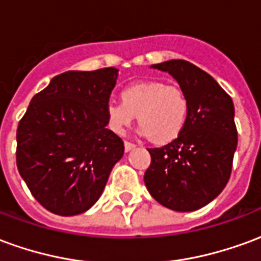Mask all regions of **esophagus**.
I'll list each match as a JSON object with an SVG mask.
<instances>
[{
    "label": "esophagus",
    "instance_id": "34e87169",
    "mask_svg": "<svg viewBox=\"0 0 261 261\" xmlns=\"http://www.w3.org/2000/svg\"><path fill=\"white\" fill-rule=\"evenodd\" d=\"M136 145L134 144H131V142H124V151L125 152H130L131 149H134Z\"/></svg>",
    "mask_w": 261,
    "mask_h": 261
}]
</instances>
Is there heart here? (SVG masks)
I'll use <instances>...</instances> for the list:
<instances>
[{"mask_svg": "<svg viewBox=\"0 0 261 261\" xmlns=\"http://www.w3.org/2000/svg\"><path fill=\"white\" fill-rule=\"evenodd\" d=\"M120 99L121 103L109 102L105 108L108 128L117 136L124 134L136 116L138 134L156 144L173 141L186 127L189 99L179 86L142 81L125 86Z\"/></svg>", "mask_w": 261, "mask_h": 261, "instance_id": "heart-1", "label": "heart"}]
</instances>
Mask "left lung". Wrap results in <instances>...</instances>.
I'll use <instances>...</instances> for the list:
<instances>
[{
	"label": "left lung",
	"mask_w": 261,
	"mask_h": 261,
	"mask_svg": "<svg viewBox=\"0 0 261 261\" xmlns=\"http://www.w3.org/2000/svg\"><path fill=\"white\" fill-rule=\"evenodd\" d=\"M151 68L164 71L189 99V117L176 140L149 148L151 165L144 181L166 208L190 213L207 205L229 180L238 147L235 108L213 76L185 60H169Z\"/></svg>",
	"instance_id": "8db88e82"
}]
</instances>
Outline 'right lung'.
Listing matches in <instances>:
<instances>
[{
	"label": "right lung",
	"instance_id": "1",
	"mask_svg": "<svg viewBox=\"0 0 261 261\" xmlns=\"http://www.w3.org/2000/svg\"><path fill=\"white\" fill-rule=\"evenodd\" d=\"M117 76L114 67L57 75L32 97L19 121V175L50 213L69 217L88 211L124 153L105 117Z\"/></svg>",
	"mask_w": 261,
	"mask_h": 261
}]
</instances>
